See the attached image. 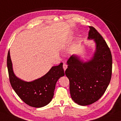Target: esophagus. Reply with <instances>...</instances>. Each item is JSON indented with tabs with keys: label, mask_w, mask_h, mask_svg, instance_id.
Returning <instances> with one entry per match:
<instances>
[{
	"label": "esophagus",
	"mask_w": 121,
	"mask_h": 121,
	"mask_svg": "<svg viewBox=\"0 0 121 121\" xmlns=\"http://www.w3.org/2000/svg\"><path fill=\"white\" fill-rule=\"evenodd\" d=\"M63 69H64V71H65V70H66V69L67 68V65H66V63H63Z\"/></svg>",
	"instance_id": "obj_1"
}]
</instances>
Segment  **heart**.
<instances>
[{
    "instance_id": "heart-1",
    "label": "heart",
    "mask_w": 121,
    "mask_h": 121,
    "mask_svg": "<svg viewBox=\"0 0 121 121\" xmlns=\"http://www.w3.org/2000/svg\"><path fill=\"white\" fill-rule=\"evenodd\" d=\"M63 48H65V46H63Z\"/></svg>"
}]
</instances>
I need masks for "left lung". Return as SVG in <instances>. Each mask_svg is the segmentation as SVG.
<instances>
[{
    "mask_svg": "<svg viewBox=\"0 0 121 121\" xmlns=\"http://www.w3.org/2000/svg\"><path fill=\"white\" fill-rule=\"evenodd\" d=\"M89 40H93L95 50L93 56L85 61L73 54L67 62L65 74L69 80L71 99L81 106H87L101 98L112 77V56L105 40L92 26H89Z\"/></svg>",
    "mask_w": 121,
    "mask_h": 121,
    "instance_id": "8db88e82",
    "label": "left lung"
}]
</instances>
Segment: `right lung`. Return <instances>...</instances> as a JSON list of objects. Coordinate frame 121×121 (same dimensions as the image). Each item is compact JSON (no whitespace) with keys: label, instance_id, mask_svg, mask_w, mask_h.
I'll use <instances>...</instances> for the list:
<instances>
[{"label":"right lung","instance_id":"right-lung-1","mask_svg":"<svg viewBox=\"0 0 121 121\" xmlns=\"http://www.w3.org/2000/svg\"><path fill=\"white\" fill-rule=\"evenodd\" d=\"M7 65L12 88L22 101L35 108L43 107L50 103L54 95L57 81L65 75L63 63H60L58 65L53 66L45 75L31 82L22 80L14 73L9 51Z\"/></svg>","mask_w":121,"mask_h":121}]
</instances>
